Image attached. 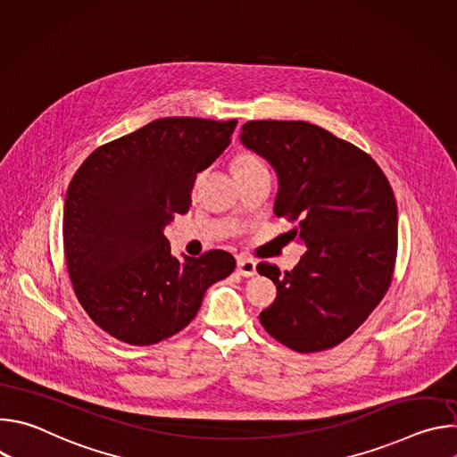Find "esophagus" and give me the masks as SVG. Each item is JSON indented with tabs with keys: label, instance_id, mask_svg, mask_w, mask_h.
I'll return each instance as SVG.
<instances>
[{
	"label": "esophagus",
	"instance_id": "1",
	"mask_svg": "<svg viewBox=\"0 0 457 457\" xmlns=\"http://www.w3.org/2000/svg\"><path fill=\"white\" fill-rule=\"evenodd\" d=\"M237 271H238V275H242L245 278L254 277L256 275V262H254V260H251L249 256L240 254V256H237Z\"/></svg>",
	"mask_w": 457,
	"mask_h": 457
}]
</instances>
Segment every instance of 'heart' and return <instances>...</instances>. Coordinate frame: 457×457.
Wrapping results in <instances>:
<instances>
[{"label": "heart", "mask_w": 457, "mask_h": 457, "mask_svg": "<svg viewBox=\"0 0 457 457\" xmlns=\"http://www.w3.org/2000/svg\"><path fill=\"white\" fill-rule=\"evenodd\" d=\"M254 170H264V164L253 154H240L233 161V173L235 171H254Z\"/></svg>", "instance_id": "1"}]
</instances>
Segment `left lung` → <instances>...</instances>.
I'll use <instances>...</instances> for the list:
<instances>
[{
  "mask_svg": "<svg viewBox=\"0 0 457 457\" xmlns=\"http://www.w3.org/2000/svg\"><path fill=\"white\" fill-rule=\"evenodd\" d=\"M240 143L278 177L275 215L307 251L295 270L260 264L277 286L260 323L296 353L331 349L349 338L393 280L398 206L379 166L354 145L305 120H249Z\"/></svg>",
  "mask_w": 457,
  "mask_h": 457,
  "instance_id": "left-lung-1",
  "label": "left lung"
}]
</instances>
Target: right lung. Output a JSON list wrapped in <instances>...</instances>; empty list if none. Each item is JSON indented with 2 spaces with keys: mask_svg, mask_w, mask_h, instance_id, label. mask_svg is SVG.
Returning a JSON list of instances; mask_svg holds the SVG:
<instances>
[{
  "mask_svg": "<svg viewBox=\"0 0 457 457\" xmlns=\"http://www.w3.org/2000/svg\"><path fill=\"white\" fill-rule=\"evenodd\" d=\"M235 126V119H157L97 148L76 171L64 197V256L78 300L113 338L152 345L177 335L206 289L235 270L220 249L177 258L164 237Z\"/></svg>",
  "mask_w": 457,
  "mask_h": 457,
  "instance_id": "1",
  "label": "right lung"
}]
</instances>
